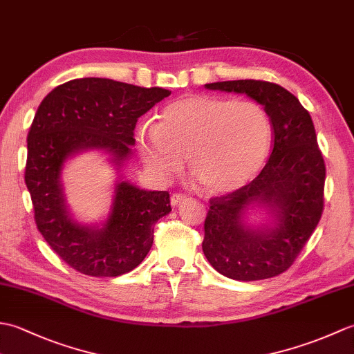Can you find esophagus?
Segmentation results:
<instances>
[{"mask_svg":"<svg viewBox=\"0 0 354 354\" xmlns=\"http://www.w3.org/2000/svg\"><path fill=\"white\" fill-rule=\"evenodd\" d=\"M185 201H187V196H185V194H181V193H175V194H171V198H170V202H171V205H173V207L181 205V204H184Z\"/></svg>","mask_w":354,"mask_h":354,"instance_id":"esophagus-1","label":"esophagus"}]
</instances>
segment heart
I'll return each instance as SVG.
<instances>
[{
  "mask_svg": "<svg viewBox=\"0 0 354 354\" xmlns=\"http://www.w3.org/2000/svg\"><path fill=\"white\" fill-rule=\"evenodd\" d=\"M272 142V123L257 102L217 95H187L167 104L156 126L137 131V147L162 181L176 176L184 158L209 193L242 189L263 167Z\"/></svg>",
  "mask_w": 354,
  "mask_h": 354,
  "instance_id": "1",
  "label": "heart"
}]
</instances>
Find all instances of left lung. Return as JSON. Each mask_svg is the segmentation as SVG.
I'll list each match as a JSON object with an SVG mask.
<instances>
[{
  "mask_svg": "<svg viewBox=\"0 0 354 354\" xmlns=\"http://www.w3.org/2000/svg\"><path fill=\"white\" fill-rule=\"evenodd\" d=\"M207 89L246 94L272 123L274 147L260 175L232 193L209 199L202 250L217 272L239 281L265 280L288 270L317 228L324 207L326 164L309 112L295 95L263 80H227ZM255 207L274 216L255 229Z\"/></svg>",
  "mask_w": 354,
  "mask_h": 354,
  "instance_id": "1",
  "label": "left lung"
}]
</instances>
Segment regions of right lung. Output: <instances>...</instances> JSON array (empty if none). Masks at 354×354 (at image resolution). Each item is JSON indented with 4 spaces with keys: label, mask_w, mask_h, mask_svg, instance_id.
Listing matches in <instances>:
<instances>
[{
    "label": "right lung",
    "mask_w": 354,
    "mask_h": 354,
    "mask_svg": "<svg viewBox=\"0 0 354 354\" xmlns=\"http://www.w3.org/2000/svg\"><path fill=\"white\" fill-rule=\"evenodd\" d=\"M169 89L141 88L100 77L74 79L41 102L27 137L26 184L35 222L59 257L80 274L118 277L145 260L158 219L171 212L167 192H149L124 181L138 118ZM102 149L119 179L110 214L102 227L79 224L66 207L62 170L74 154Z\"/></svg>",
    "instance_id": "1"
}]
</instances>
